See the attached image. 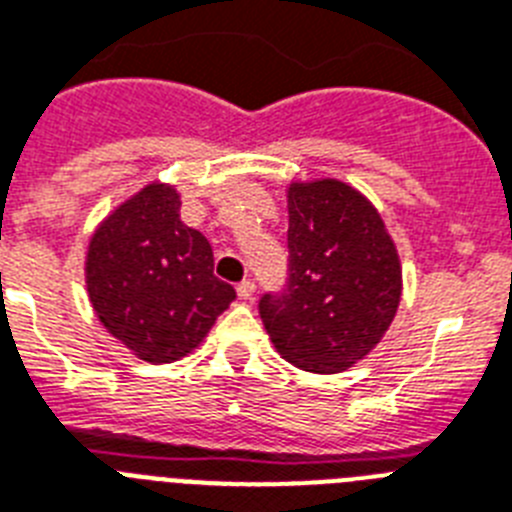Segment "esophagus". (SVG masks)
Returning a JSON list of instances; mask_svg holds the SVG:
<instances>
[{"label":"esophagus","instance_id":"esophagus-1","mask_svg":"<svg viewBox=\"0 0 512 512\" xmlns=\"http://www.w3.org/2000/svg\"><path fill=\"white\" fill-rule=\"evenodd\" d=\"M236 294H239V299H252V296H255V281H252V278H244V281L236 286Z\"/></svg>","mask_w":512,"mask_h":512}]
</instances>
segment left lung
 I'll return each mask as SVG.
<instances>
[{
	"label": "left lung",
	"mask_w": 512,
	"mask_h": 512,
	"mask_svg": "<svg viewBox=\"0 0 512 512\" xmlns=\"http://www.w3.org/2000/svg\"><path fill=\"white\" fill-rule=\"evenodd\" d=\"M289 286L260 299L278 354L315 375L362 362L390 328L403 291L401 257L367 197L341 179L291 182Z\"/></svg>",
	"instance_id": "8db88e82"
}]
</instances>
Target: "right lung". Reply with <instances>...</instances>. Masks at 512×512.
Segmentation results:
<instances>
[{
    "instance_id": "1",
    "label": "right lung",
    "mask_w": 512,
    "mask_h": 512,
    "mask_svg": "<svg viewBox=\"0 0 512 512\" xmlns=\"http://www.w3.org/2000/svg\"><path fill=\"white\" fill-rule=\"evenodd\" d=\"M174 184L148 182L98 223L85 252L93 312L148 364H169L203 343L236 299L213 276V249L179 218Z\"/></svg>"
}]
</instances>
